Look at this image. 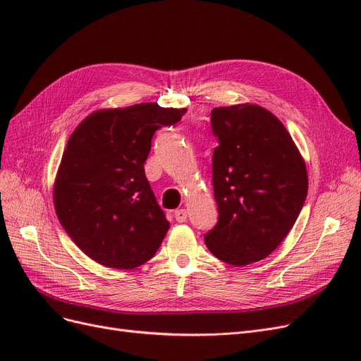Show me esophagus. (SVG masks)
Listing matches in <instances>:
<instances>
[{
	"label": "esophagus",
	"mask_w": 361,
	"mask_h": 361,
	"mask_svg": "<svg viewBox=\"0 0 361 361\" xmlns=\"http://www.w3.org/2000/svg\"><path fill=\"white\" fill-rule=\"evenodd\" d=\"M174 218H176V221L178 223H185L187 221V218H188V211L187 209H178L176 212H174Z\"/></svg>",
	"instance_id": "esophagus-1"
}]
</instances>
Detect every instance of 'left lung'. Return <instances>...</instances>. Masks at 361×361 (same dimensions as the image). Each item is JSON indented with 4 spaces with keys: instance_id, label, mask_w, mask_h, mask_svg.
I'll list each match as a JSON object with an SVG mask.
<instances>
[{
    "instance_id": "1",
    "label": "left lung",
    "mask_w": 361,
    "mask_h": 361,
    "mask_svg": "<svg viewBox=\"0 0 361 361\" xmlns=\"http://www.w3.org/2000/svg\"><path fill=\"white\" fill-rule=\"evenodd\" d=\"M211 125L220 141L212 157L220 215L204 244L228 265H250L269 256L297 221L307 169L285 125L264 106L214 108Z\"/></svg>"
}]
</instances>
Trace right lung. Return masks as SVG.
<instances>
[{
	"mask_svg": "<svg viewBox=\"0 0 361 361\" xmlns=\"http://www.w3.org/2000/svg\"><path fill=\"white\" fill-rule=\"evenodd\" d=\"M187 108L145 102L105 108L75 128L54 182V207L64 231L90 259L133 269L161 247L166 220L145 174L152 137L176 125Z\"/></svg>",
	"mask_w": 361,
	"mask_h": 361,
	"instance_id": "1",
	"label": "right lung"
}]
</instances>
